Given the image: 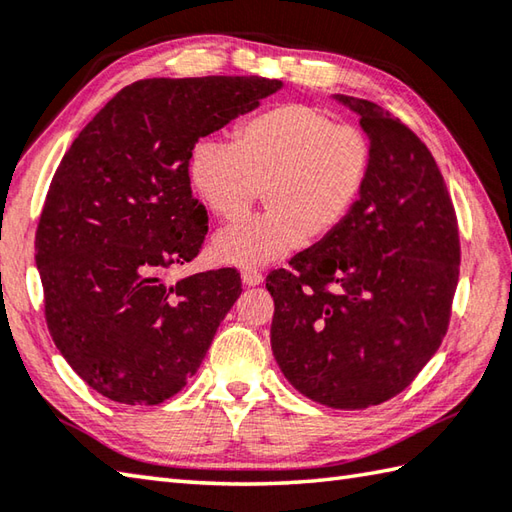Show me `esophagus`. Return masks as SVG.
Instances as JSON below:
<instances>
[{"label": "esophagus", "instance_id": "esophagus-1", "mask_svg": "<svg viewBox=\"0 0 512 512\" xmlns=\"http://www.w3.org/2000/svg\"><path fill=\"white\" fill-rule=\"evenodd\" d=\"M242 282H244V286H259L264 282V277H262V273H259V270H250V268H246V270H242Z\"/></svg>", "mask_w": 512, "mask_h": 512}]
</instances>
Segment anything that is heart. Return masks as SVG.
Listing matches in <instances>:
<instances>
[{"label":"heart","mask_w":512,"mask_h":512,"mask_svg":"<svg viewBox=\"0 0 512 512\" xmlns=\"http://www.w3.org/2000/svg\"><path fill=\"white\" fill-rule=\"evenodd\" d=\"M373 148L362 130L308 104H279L246 119L233 146L199 139L188 175L197 197L222 222H237L264 197L266 213L213 239L217 262L259 268L302 242L335 233L362 197Z\"/></svg>","instance_id":"obj_1"}]
</instances>
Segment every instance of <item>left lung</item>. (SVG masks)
<instances>
[{"mask_svg":"<svg viewBox=\"0 0 512 512\" xmlns=\"http://www.w3.org/2000/svg\"><path fill=\"white\" fill-rule=\"evenodd\" d=\"M359 115L373 164L335 233L266 277L270 346L284 377L317 404L377 406L402 393L442 346L459 279V230L433 155L368 99Z\"/></svg>","mask_w":512,"mask_h":512,"instance_id":"8db88e82","label":"left lung"}]
</instances>
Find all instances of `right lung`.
<instances>
[{"label":"right lung","instance_id":"obj_1","mask_svg":"<svg viewBox=\"0 0 512 512\" xmlns=\"http://www.w3.org/2000/svg\"><path fill=\"white\" fill-rule=\"evenodd\" d=\"M279 88L255 75L142 79L70 144L39 217L35 262L50 337L99 395L155 406L197 373L242 279L219 268L166 282L208 230L190 150Z\"/></svg>","mask_w":512,"mask_h":512}]
</instances>
